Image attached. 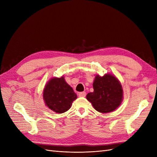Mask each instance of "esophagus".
<instances>
[{"mask_svg":"<svg viewBox=\"0 0 157 157\" xmlns=\"http://www.w3.org/2000/svg\"><path fill=\"white\" fill-rule=\"evenodd\" d=\"M79 97H85L86 95V93L85 92H79L78 94Z\"/></svg>","mask_w":157,"mask_h":157,"instance_id":"1","label":"esophagus"}]
</instances>
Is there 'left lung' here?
I'll return each mask as SVG.
<instances>
[{
    "mask_svg": "<svg viewBox=\"0 0 157 157\" xmlns=\"http://www.w3.org/2000/svg\"><path fill=\"white\" fill-rule=\"evenodd\" d=\"M94 92L86 95L95 110L102 113L115 111L121 104L123 90L121 83L111 73L96 75L93 82Z\"/></svg>",
    "mask_w": 157,
    "mask_h": 157,
    "instance_id": "1",
    "label": "left lung"
}]
</instances>
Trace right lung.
I'll use <instances>...</instances> for the list:
<instances>
[{"instance_id":"right-lung-1","label":"right lung","mask_w":157,"mask_h":157,"mask_svg":"<svg viewBox=\"0 0 157 157\" xmlns=\"http://www.w3.org/2000/svg\"><path fill=\"white\" fill-rule=\"evenodd\" d=\"M77 97V94L63 76L51 78L43 90V100L46 106L56 113L68 111Z\"/></svg>"}]
</instances>
